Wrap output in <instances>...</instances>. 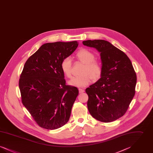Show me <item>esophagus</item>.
<instances>
[{
	"mask_svg": "<svg viewBox=\"0 0 153 153\" xmlns=\"http://www.w3.org/2000/svg\"><path fill=\"white\" fill-rule=\"evenodd\" d=\"M79 92H80V94L83 93V92H84V91H85V90H84V89H82V88H79Z\"/></svg>",
	"mask_w": 153,
	"mask_h": 153,
	"instance_id": "esophagus-1",
	"label": "esophagus"
}]
</instances>
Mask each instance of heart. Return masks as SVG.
Returning a JSON list of instances; mask_svg holds the SVG:
<instances>
[{"label":"heart","instance_id":"obj_1","mask_svg":"<svg viewBox=\"0 0 153 153\" xmlns=\"http://www.w3.org/2000/svg\"><path fill=\"white\" fill-rule=\"evenodd\" d=\"M76 57L81 62L85 64L82 71L84 75L73 77L69 81V84L77 87H84L88 85L93 80L99 79L102 72V66L101 62L95 60V54L87 49H81L77 52ZM61 68L63 73L67 77L72 76V64L70 57L64 58L61 63Z\"/></svg>","mask_w":153,"mask_h":153}]
</instances>
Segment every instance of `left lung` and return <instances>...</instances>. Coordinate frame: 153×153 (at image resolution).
<instances>
[{"label":"left lung","instance_id":"left-lung-1","mask_svg":"<svg viewBox=\"0 0 153 153\" xmlns=\"http://www.w3.org/2000/svg\"><path fill=\"white\" fill-rule=\"evenodd\" d=\"M85 46L100 53L101 78L85 89L88 109L97 120L108 123L123 116L135 93L137 75L123 51L102 39L87 40Z\"/></svg>","mask_w":153,"mask_h":153}]
</instances>
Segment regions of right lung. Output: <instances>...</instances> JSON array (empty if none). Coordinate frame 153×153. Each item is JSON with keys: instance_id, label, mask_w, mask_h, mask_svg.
I'll list each match as a JSON object with an SVG mask.
<instances>
[{"instance_id": "right-lung-1", "label": "right lung", "mask_w": 153, "mask_h": 153, "mask_svg": "<svg viewBox=\"0 0 153 153\" xmlns=\"http://www.w3.org/2000/svg\"><path fill=\"white\" fill-rule=\"evenodd\" d=\"M78 45L77 41L44 44L24 65L19 81L22 103L42 128L57 129L69 119L79 90L66 85L61 63Z\"/></svg>"}]
</instances>
